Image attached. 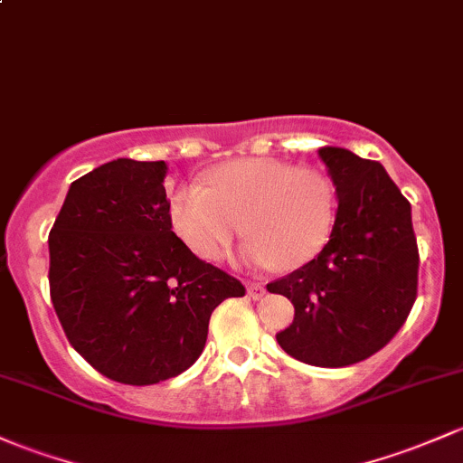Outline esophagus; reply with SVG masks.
<instances>
[{
    "label": "esophagus",
    "mask_w": 463,
    "mask_h": 463,
    "mask_svg": "<svg viewBox=\"0 0 463 463\" xmlns=\"http://www.w3.org/2000/svg\"><path fill=\"white\" fill-rule=\"evenodd\" d=\"M248 297L252 298V301H259V298L263 297V294H266V288L261 286V283H255V281H250L248 283Z\"/></svg>",
    "instance_id": "esophagus-1"
}]
</instances>
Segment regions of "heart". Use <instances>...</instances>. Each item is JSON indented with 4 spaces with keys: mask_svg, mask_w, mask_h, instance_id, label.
<instances>
[{
    "mask_svg": "<svg viewBox=\"0 0 463 463\" xmlns=\"http://www.w3.org/2000/svg\"><path fill=\"white\" fill-rule=\"evenodd\" d=\"M336 215V189L323 171L268 157L226 162L206 184H182L169 200L175 235L200 259H222L243 231L250 237L243 259L277 270H297L321 255Z\"/></svg>",
    "mask_w": 463,
    "mask_h": 463,
    "instance_id": "heart-1",
    "label": "heart"
}]
</instances>
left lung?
<instances>
[{"mask_svg": "<svg viewBox=\"0 0 463 463\" xmlns=\"http://www.w3.org/2000/svg\"><path fill=\"white\" fill-rule=\"evenodd\" d=\"M318 156L332 175L338 215L321 255L268 283L294 306L277 334L292 358L314 367H347L384 347L418 297V240L411 204L375 160L340 146Z\"/></svg>", "mask_w": 463, "mask_h": 463, "instance_id": "8db88e82", "label": "left lung"}]
</instances>
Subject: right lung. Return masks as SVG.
<instances>
[{
    "label": "right lung",
    "mask_w": 463,
    "mask_h": 463,
    "mask_svg": "<svg viewBox=\"0 0 463 463\" xmlns=\"http://www.w3.org/2000/svg\"><path fill=\"white\" fill-rule=\"evenodd\" d=\"M166 165L118 157L72 182L50 231V298L70 345L134 387L200 358L213 309L246 288L182 243Z\"/></svg>",
    "instance_id": "obj_1"
}]
</instances>
